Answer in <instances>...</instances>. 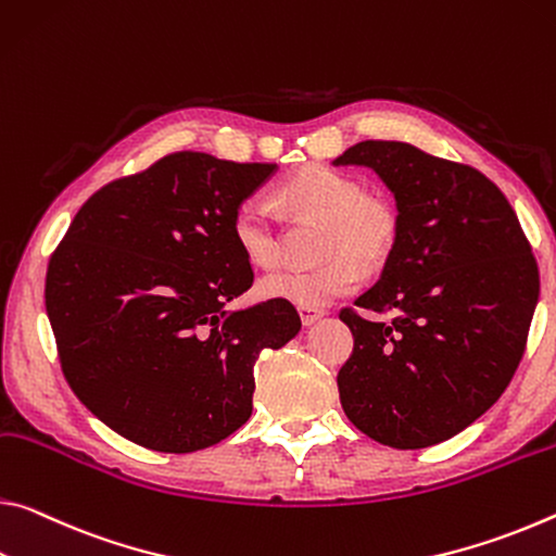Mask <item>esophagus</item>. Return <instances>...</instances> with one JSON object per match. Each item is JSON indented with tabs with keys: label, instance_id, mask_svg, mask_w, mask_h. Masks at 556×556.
Instances as JSON below:
<instances>
[{
	"label": "esophagus",
	"instance_id": "obj_1",
	"mask_svg": "<svg viewBox=\"0 0 556 556\" xmlns=\"http://www.w3.org/2000/svg\"><path fill=\"white\" fill-rule=\"evenodd\" d=\"M299 316H302L304 326H312L321 319L324 309H316V306H299Z\"/></svg>",
	"mask_w": 556,
	"mask_h": 556
}]
</instances>
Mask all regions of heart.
Segmentation results:
<instances>
[{"instance_id": "obj_1", "label": "heart", "mask_w": 556, "mask_h": 556, "mask_svg": "<svg viewBox=\"0 0 556 556\" xmlns=\"http://www.w3.org/2000/svg\"><path fill=\"white\" fill-rule=\"evenodd\" d=\"M279 198L299 215L326 223L324 257L319 269H279L262 277L260 294L296 306H326L351 294L364 279L358 262L376 264L389 257L399 235V215L389 200L366 195L354 175L324 165H306L281 185ZM232 237L252 267L269 269L279 260L277 217L260 198H247L235 207Z\"/></svg>"}]
</instances>
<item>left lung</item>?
<instances>
[{
	"mask_svg": "<svg viewBox=\"0 0 556 556\" xmlns=\"http://www.w3.org/2000/svg\"><path fill=\"white\" fill-rule=\"evenodd\" d=\"M333 165H366L393 192L399 235L376 285L343 309L354 354L339 371L349 420L418 451L453 438L505 393L525 354L540 271L513 205L470 165L401 140H364Z\"/></svg>",
	"mask_w": 556,
	"mask_h": 556,
	"instance_id": "1",
	"label": "left lung"
}]
</instances>
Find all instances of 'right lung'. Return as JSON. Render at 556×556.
<instances>
[{
  "mask_svg": "<svg viewBox=\"0 0 556 556\" xmlns=\"http://www.w3.org/2000/svg\"><path fill=\"white\" fill-rule=\"evenodd\" d=\"M277 165L173 153L78 210L47 269L61 371L96 418L157 453H195L252 416L254 361L292 341L289 302L230 309L254 271L235 207Z\"/></svg>",
  "mask_w": 556,
  "mask_h": 556,
  "instance_id": "obj_1",
  "label": "right lung"
}]
</instances>
